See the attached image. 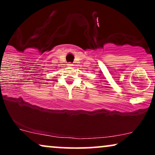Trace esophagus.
Masks as SVG:
<instances>
[{
	"instance_id": "1",
	"label": "esophagus",
	"mask_w": 155,
	"mask_h": 155,
	"mask_svg": "<svg viewBox=\"0 0 155 155\" xmlns=\"http://www.w3.org/2000/svg\"><path fill=\"white\" fill-rule=\"evenodd\" d=\"M73 64L71 63H68V66H69V67H71V66H73Z\"/></svg>"
}]
</instances>
